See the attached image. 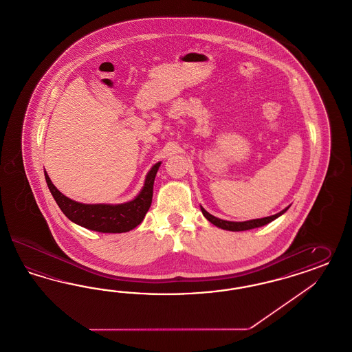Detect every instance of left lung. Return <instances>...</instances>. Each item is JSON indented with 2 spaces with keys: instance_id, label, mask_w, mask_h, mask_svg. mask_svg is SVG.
I'll list each match as a JSON object with an SVG mask.
<instances>
[{
  "instance_id": "left-lung-1",
  "label": "left lung",
  "mask_w": 352,
  "mask_h": 352,
  "mask_svg": "<svg viewBox=\"0 0 352 352\" xmlns=\"http://www.w3.org/2000/svg\"><path fill=\"white\" fill-rule=\"evenodd\" d=\"M287 210H288V208L282 210L280 212H278V214H275V215L266 217V218H261V219H252V221H223V219H219V218H217V217L208 214V211L201 206V211H202L204 217H205L210 223H212L214 226L219 227L221 230L234 231V232H236V231H247V230H253V228H257V227H262V226H265V224L273 221L274 219H276V218L280 217L282 214H285Z\"/></svg>"
}]
</instances>
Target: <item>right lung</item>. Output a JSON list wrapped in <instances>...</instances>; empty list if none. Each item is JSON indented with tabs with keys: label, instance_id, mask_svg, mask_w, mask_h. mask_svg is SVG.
Returning <instances> with one entry per match:
<instances>
[{
	"label": "right lung",
	"instance_id": "1",
	"mask_svg": "<svg viewBox=\"0 0 352 352\" xmlns=\"http://www.w3.org/2000/svg\"><path fill=\"white\" fill-rule=\"evenodd\" d=\"M160 164L162 163L159 162L148 170L144 180V188L140 192V195L129 202L118 205L79 204L77 201H73L63 195L53 185L47 172H44V175L56 204L65 214L66 218L91 231L103 234H121L135 228L144 221L146 212L151 206L154 180Z\"/></svg>",
	"mask_w": 352,
	"mask_h": 352
}]
</instances>
